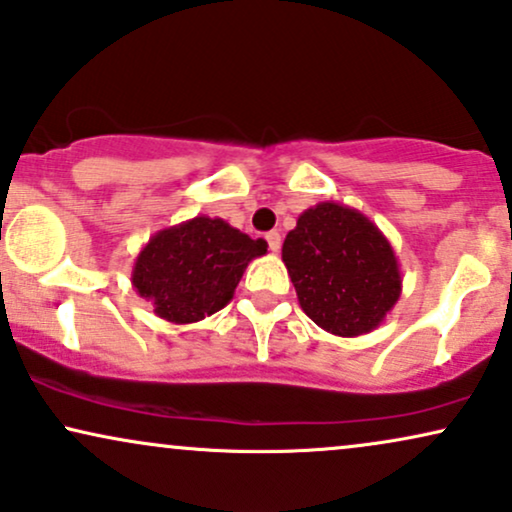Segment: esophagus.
I'll return each mask as SVG.
<instances>
[{
  "mask_svg": "<svg viewBox=\"0 0 512 512\" xmlns=\"http://www.w3.org/2000/svg\"><path fill=\"white\" fill-rule=\"evenodd\" d=\"M266 239H268V249L273 251V254H277V251H280V246H282V237H280V232H268L266 235Z\"/></svg>",
  "mask_w": 512,
  "mask_h": 512,
  "instance_id": "34e87169",
  "label": "esophagus"
}]
</instances>
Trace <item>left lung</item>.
Listing matches in <instances>:
<instances>
[{
    "instance_id": "left-lung-1",
    "label": "left lung",
    "mask_w": 512,
    "mask_h": 512,
    "mask_svg": "<svg viewBox=\"0 0 512 512\" xmlns=\"http://www.w3.org/2000/svg\"><path fill=\"white\" fill-rule=\"evenodd\" d=\"M282 261L304 313L339 337L375 330L401 296L387 237L356 208L334 201L301 213L282 244Z\"/></svg>"
}]
</instances>
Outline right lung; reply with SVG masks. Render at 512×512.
Returning <instances> with one entry per match:
<instances>
[{
	"instance_id": "obj_1",
	"label": "right lung",
	"mask_w": 512,
	"mask_h": 512,
	"mask_svg": "<svg viewBox=\"0 0 512 512\" xmlns=\"http://www.w3.org/2000/svg\"><path fill=\"white\" fill-rule=\"evenodd\" d=\"M268 251L220 218L197 216L156 232L137 256L132 285L175 325L204 320L230 304L249 261Z\"/></svg>"
}]
</instances>
